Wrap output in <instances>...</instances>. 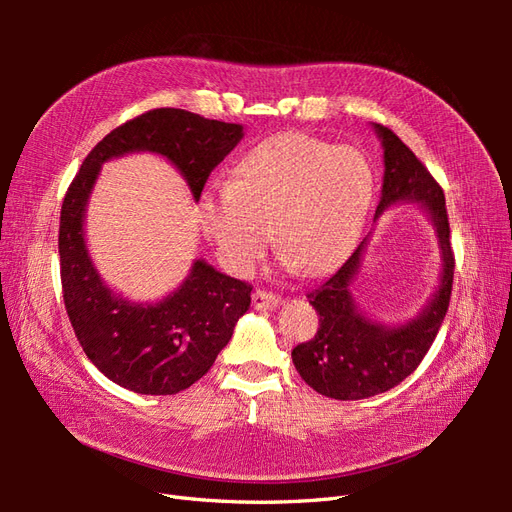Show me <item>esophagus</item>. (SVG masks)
<instances>
[{
    "mask_svg": "<svg viewBox=\"0 0 512 512\" xmlns=\"http://www.w3.org/2000/svg\"><path fill=\"white\" fill-rule=\"evenodd\" d=\"M252 303L256 309H273L280 305V297L275 292H269L265 288H256L252 294Z\"/></svg>",
    "mask_w": 512,
    "mask_h": 512,
    "instance_id": "obj_1",
    "label": "esophagus"
}]
</instances>
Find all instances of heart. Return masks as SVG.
<instances>
[{
    "label": "heart",
    "instance_id": "heart-1",
    "mask_svg": "<svg viewBox=\"0 0 512 512\" xmlns=\"http://www.w3.org/2000/svg\"><path fill=\"white\" fill-rule=\"evenodd\" d=\"M374 196L371 168L359 151L307 134H280L254 147L230 183L198 203L205 235L235 273L277 250L305 275L337 267L359 241Z\"/></svg>",
    "mask_w": 512,
    "mask_h": 512
}]
</instances>
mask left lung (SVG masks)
Masks as SVG:
<instances>
[{"label":"left lung","mask_w":512,"mask_h":512,"mask_svg":"<svg viewBox=\"0 0 512 512\" xmlns=\"http://www.w3.org/2000/svg\"><path fill=\"white\" fill-rule=\"evenodd\" d=\"M376 132L384 147L382 200L376 213L397 200H418L438 228L444 267L440 288L425 312L397 329L369 322L352 303L348 286L359 269L365 241L331 277L307 292L309 303L320 316V327L309 342L292 350V361L316 393L342 401L389 391L421 365L442 327L455 275V252L442 185L393 130L376 123Z\"/></svg>","instance_id":"1"}]
</instances>
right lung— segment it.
<instances>
[{"instance_id":"1","label":"right lung","mask_w":512,"mask_h":512,"mask_svg":"<svg viewBox=\"0 0 512 512\" xmlns=\"http://www.w3.org/2000/svg\"><path fill=\"white\" fill-rule=\"evenodd\" d=\"M241 136L239 123L205 119L183 108H153L106 134L70 183L59 218L64 305L87 359L123 389L175 395L203 378L250 307L252 284L196 260L181 288L156 305L115 297L91 265L83 239L85 205L100 164L130 151L162 153L198 200L213 168Z\"/></svg>"}]
</instances>
